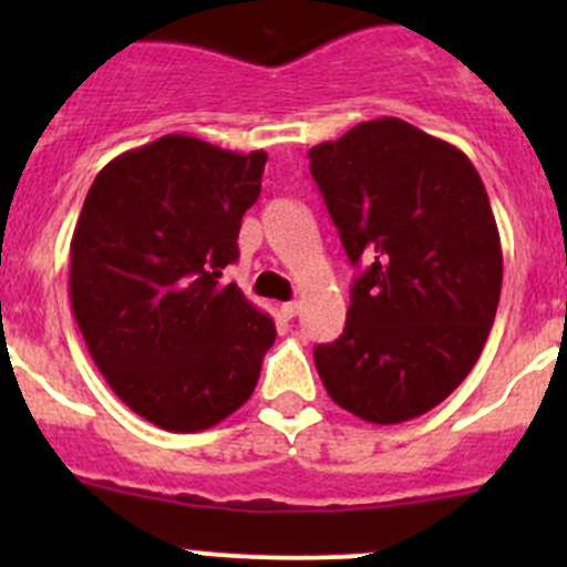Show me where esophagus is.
<instances>
[{
	"label": "esophagus",
	"mask_w": 567,
	"mask_h": 567,
	"mask_svg": "<svg viewBox=\"0 0 567 567\" xmlns=\"http://www.w3.org/2000/svg\"><path fill=\"white\" fill-rule=\"evenodd\" d=\"M299 310H301L299 301H288V305H282V316L285 318H296V316H299Z\"/></svg>",
	"instance_id": "esophagus-1"
}]
</instances>
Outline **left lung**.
Returning a JSON list of instances; mask_svg holds the SVG:
<instances>
[{
	"label": "left lung",
	"mask_w": 567,
	"mask_h": 567,
	"mask_svg": "<svg viewBox=\"0 0 567 567\" xmlns=\"http://www.w3.org/2000/svg\"><path fill=\"white\" fill-rule=\"evenodd\" d=\"M348 260L364 262L342 334L316 348L340 409L375 425L425 414L483 353L502 290V244L477 169L398 117L310 151Z\"/></svg>",
	"instance_id": "obj_1"
}]
</instances>
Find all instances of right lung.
<instances>
[{
  "mask_svg": "<svg viewBox=\"0 0 567 567\" xmlns=\"http://www.w3.org/2000/svg\"><path fill=\"white\" fill-rule=\"evenodd\" d=\"M266 162L167 134L112 158L82 205L73 318L112 392L164 431L197 433L241 409L274 346L271 316L219 282Z\"/></svg>",
  "mask_w": 567,
  "mask_h": 567,
  "instance_id": "1",
  "label": "right lung"
}]
</instances>
